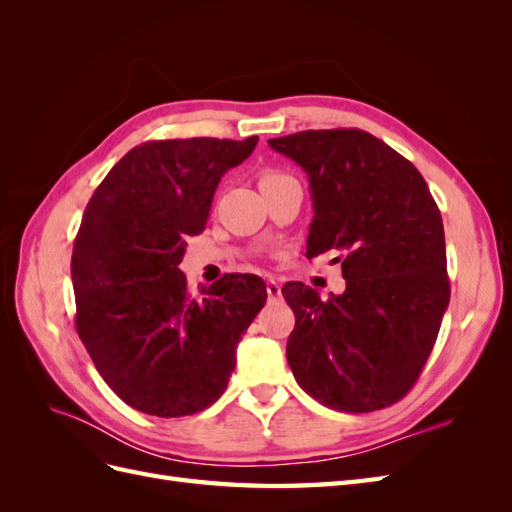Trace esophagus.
Returning a JSON list of instances; mask_svg holds the SVG:
<instances>
[{
	"instance_id": "34e87169",
	"label": "esophagus",
	"mask_w": 512,
	"mask_h": 512,
	"mask_svg": "<svg viewBox=\"0 0 512 512\" xmlns=\"http://www.w3.org/2000/svg\"><path fill=\"white\" fill-rule=\"evenodd\" d=\"M267 294H269V299H271V301L280 299V297H282V286H280V282L269 280V282H267Z\"/></svg>"
}]
</instances>
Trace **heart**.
I'll return each instance as SVG.
<instances>
[{"label":"heart","mask_w":512,"mask_h":512,"mask_svg":"<svg viewBox=\"0 0 512 512\" xmlns=\"http://www.w3.org/2000/svg\"><path fill=\"white\" fill-rule=\"evenodd\" d=\"M288 175L280 173V170H265V173L260 175V185L262 183H273V181H280V179H286Z\"/></svg>","instance_id":"b5f03b06"}]
</instances>
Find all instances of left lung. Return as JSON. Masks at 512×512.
I'll return each mask as SVG.
<instances>
[{"label": "left lung", "mask_w": 512, "mask_h": 512, "mask_svg": "<svg viewBox=\"0 0 512 512\" xmlns=\"http://www.w3.org/2000/svg\"><path fill=\"white\" fill-rule=\"evenodd\" d=\"M269 145L309 177L307 258L339 252L346 290L282 288L294 312L288 365L301 389L339 412L404 397L438 339L451 299L440 209L414 164L356 128L305 130Z\"/></svg>", "instance_id": "obj_1"}]
</instances>
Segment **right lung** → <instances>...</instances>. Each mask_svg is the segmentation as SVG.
Returning <instances> with one entry per match:
<instances>
[{"mask_svg":"<svg viewBox=\"0 0 512 512\" xmlns=\"http://www.w3.org/2000/svg\"><path fill=\"white\" fill-rule=\"evenodd\" d=\"M256 143H143L108 170L85 207L70 265L76 333L104 382L138 412L177 418L218 401L241 335L267 301L258 275L228 273L190 294L179 269L222 175Z\"/></svg>","mask_w":512,"mask_h":512,"instance_id":"1","label":"right lung"}]
</instances>
